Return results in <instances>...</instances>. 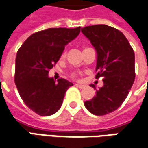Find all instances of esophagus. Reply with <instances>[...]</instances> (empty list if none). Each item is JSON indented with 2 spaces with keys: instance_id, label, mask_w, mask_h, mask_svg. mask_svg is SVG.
<instances>
[{
  "instance_id": "obj_1",
  "label": "esophagus",
  "mask_w": 148,
  "mask_h": 148,
  "mask_svg": "<svg viewBox=\"0 0 148 148\" xmlns=\"http://www.w3.org/2000/svg\"><path fill=\"white\" fill-rule=\"evenodd\" d=\"M75 85H76V87L79 88H84L85 87L84 84H75Z\"/></svg>"
}]
</instances>
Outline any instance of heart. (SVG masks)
Returning a JSON list of instances; mask_svg holds the SVG:
<instances>
[{
  "mask_svg": "<svg viewBox=\"0 0 148 148\" xmlns=\"http://www.w3.org/2000/svg\"><path fill=\"white\" fill-rule=\"evenodd\" d=\"M85 49L86 48H84V49ZM65 55H66V51H65V50H64V51L61 53L60 59H64V58L65 57ZM71 77H72V78H74V79H75V78H77V74H75V73H72V74H71Z\"/></svg>",
  "mask_w": 148,
  "mask_h": 148,
  "instance_id": "obj_1",
  "label": "heart"
}]
</instances>
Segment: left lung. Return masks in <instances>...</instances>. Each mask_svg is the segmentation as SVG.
I'll return each mask as SVG.
<instances>
[{
    "mask_svg": "<svg viewBox=\"0 0 148 148\" xmlns=\"http://www.w3.org/2000/svg\"><path fill=\"white\" fill-rule=\"evenodd\" d=\"M81 31L98 54L95 79L103 78V86L84 105L94 115H106L122 105L132 88L136 74L134 51L120 30L107 25H89Z\"/></svg>",
    "mask_w": 148,
    "mask_h": 148,
    "instance_id": "obj_1",
    "label": "left lung"
}]
</instances>
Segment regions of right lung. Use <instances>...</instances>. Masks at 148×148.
Returning a JSON list of instances; mask_svg holds the SVG:
<instances>
[{
  "label": "right lung",
  "mask_w": 148,
  "mask_h": 148,
  "mask_svg": "<svg viewBox=\"0 0 148 148\" xmlns=\"http://www.w3.org/2000/svg\"><path fill=\"white\" fill-rule=\"evenodd\" d=\"M80 27L49 28L36 32L17 51L15 84L25 105L40 116H49L62 105L65 92L72 83L64 79L55 82L49 78L64 45L77 37Z\"/></svg>",
  "instance_id": "obj_1"
}]
</instances>
